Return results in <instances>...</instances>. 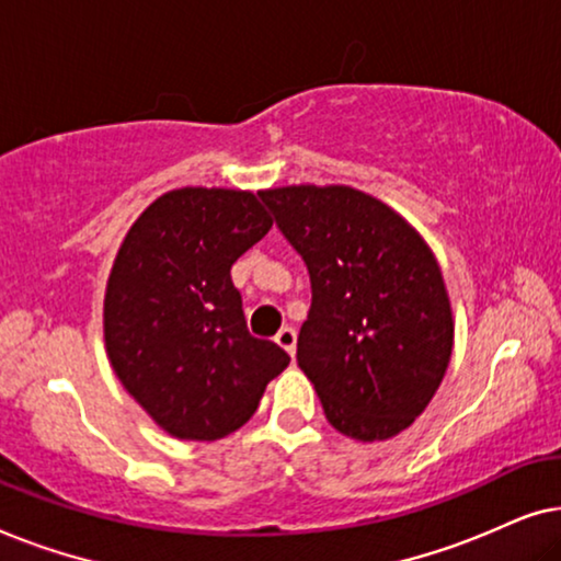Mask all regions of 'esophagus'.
Returning a JSON list of instances; mask_svg holds the SVG:
<instances>
[{
    "label": "esophagus",
    "instance_id": "34e87169",
    "mask_svg": "<svg viewBox=\"0 0 561 561\" xmlns=\"http://www.w3.org/2000/svg\"><path fill=\"white\" fill-rule=\"evenodd\" d=\"M275 342H278V347H283L288 352L290 357L296 355V332L290 327H283L278 334H275Z\"/></svg>",
    "mask_w": 561,
    "mask_h": 561
}]
</instances>
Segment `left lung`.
I'll return each instance as SVG.
<instances>
[{"instance_id": "left-lung-1", "label": "left lung", "mask_w": 561, "mask_h": 561, "mask_svg": "<svg viewBox=\"0 0 561 561\" xmlns=\"http://www.w3.org/2000/svg\"><path fill=\"white\" fill-rule=\"evenodd\" d=\"M311 275L298 367L327 421L357 442L409 428L447 373L455 319L432 248L396 209L352 186L267 188Z\"/></svg>"}]
</instances>
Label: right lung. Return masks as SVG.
I'll return each instance as SVG.
<instances>
[{"label":"right lung","instance_id":"right-lung-1","mask_svg":"<svg viewBox=\"0 0 561 561\" xmlns=\"http://www.w3.org/2000/svg\"><path fill=\"white\" fill-rule=\"evenodd\" d=\"M265 191L186 186L158 196L122 240L104 290L112 370L175 439L248 424L290 357L248 332L234 260L273 227Z\"/></svg>","mask_w":561,"mask_h":561}]
</instances>
